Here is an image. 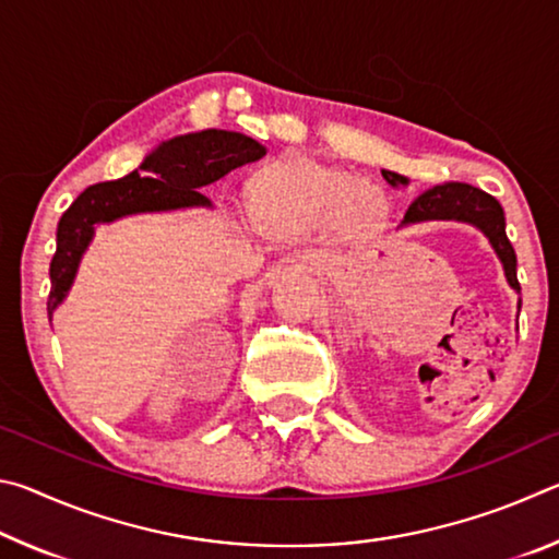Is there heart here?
<instances>
[{
  "label": "heart",
  "instance_id": "obj_1",
  "mask_svg": "<svg viewBox=\"0 0 559 559\" xmlns=\"http://www.w3.org/2000/svg\"><path fill=\"white\" fill-rule=\"evenodd\" d=\"M259 222L276 236L313 234L333 224L345 234L374 229L386 212V192L367 179L310 157H286L259 177L253 192Z\"/></svg>",
  "mask_w": 559,
  "mask_h": 559
}]
</instances>
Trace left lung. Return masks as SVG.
<instances>
[{"label":"left lung","instance_id":"left-lung-1","mask_svg":"<svg viewBox=\"0 0 559 559\" xmlns=\"http://www.w3.org/2000/svg\"><path fill=\"white\" fill-rule=\"evenodd\" d=\"M382 177L386 179V185H392L394 189L409 185V179L404 175L392 173V169H382ZM421 222H461V224L476 226V229L488 239L490 249L496 251L500 266H503L508 286L515 293H520L518 259H515L513 243H510L506 236L503 206L498 204L496 197L486 194L484 189H476L461 182L437 185L427 189L421 197H416L396 229H404V226L421 224ZM520 306H523V300L518 298V310Z\"/></svg>","mask_w":559,"mask_h":559}]
</instances>
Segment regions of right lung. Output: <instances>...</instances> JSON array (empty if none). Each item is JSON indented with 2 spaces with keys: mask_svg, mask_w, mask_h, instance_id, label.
I'll list each match as a JSON object with an SVG mask.
<instances>
[{
  "mask_svg": "<svg viewBox=\"0 0 559 559\" xmlns=\"http://www.w3.org/2000/svg\"><path fill=\"white\" fill-rule=\"evenodd\" d=\"M263 155L266 147L243 132L216 128L187 132L150 150L130 175L81 192L56 229V253L49 269L51 293L46 302L49 320L69 296L83 253L88 251L100 224L135 214L212 210V202L200 189L214 185L236 167L257 163Z\"/></svg>",
  "mask_w": 559,
  "mask_h": 559,
  "instance_id": "add662e5",
  "label": "right lung"
}]
</instances>
